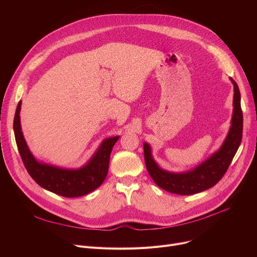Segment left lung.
Returning a JSON list of instances; mask_svg holds the SVG:
<instances>
[{"label":"left lung","mask_w":257,"mask_h":257,"mask_svg":"<svg viewBox=\"0 0 257 257\" xmlns=\"http://www.w3.org/2000/svg\"><path fill=\"white\" fill-rule=\"evenodd\" d=\"M233 84V112L231 126L220 149L192 170L175 173L160 168L152 155V148L144 143L145 163L154 182L163 190L177 195H194L208 190L217 184L224 176L228 167L238 149L242 137V112L240 108V93L235 81Z\"/></svg>","instance_id":"left-lung-1"}]
</instances>
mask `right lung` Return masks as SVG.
<instances>
[{
    "label": "right lung",
    "mask_w": 257,
    "mask_h": 257,
    "mask_svg": "<svg viewBox=\"0 0 257 257\" xmlns=\"http://www.w3.org/2000/svg\"><path fill=\"white\" fill-rule=\"evenodd\" d=\"M21 106L19 102L13 130L23 163L33 180L45 190L56 195L75 198L91 193L105 180L109 167L110 153L119 137L103 140L87 163L78 169H66L37 160L26 143L21 126Z\"/></svg>",
    "instance_id": "right-lung-1"
}]
</instances>
